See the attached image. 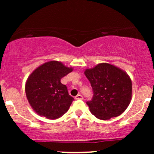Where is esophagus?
Wrapping results in <instances>:
<instances>
[{
	"mask_svg": "<svg viewBox=\"0 0 154 154\" xmlns=\"http://www.w3.org/2000/svg\"><path fill=\"white\" fill-rule=\"evenodd\" d=\"M75 98L76 100H82L83 99V97L82 95L80 94H78L77 95H76V96L75 97Z\"/></svg>",
	"mask_w": 154,
	"mask_h": 154,
	"instance_id": "34e87169",
	"label": "esophagus"
}]
</instances>
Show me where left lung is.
<instances>
[{
  "mask_svg": "<svg viewBox=\"0 0 154 154\" xmlns=\"http://www.w3.org/2000/svg\"><path fill=\"white\" fill-rule=\"evenodd\" d=\"M84 74L93 91V99L87 104L95 117L109 119L126 110L132 94V81L126 72L111 63H100L86 69Z\"/></svg>",
  "mask_w": 154,
  "mask_h": 154,
  "instance_id": "1",
  "label": "left lung"
}]
</instances>
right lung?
I'll use <instances>...</instances> for the list:
<instances>
[{"label":"right lung","mask_w":154,"mask_h":154,"mask_svg":"<svg viewBox=\"0 0 154 154\" xmlns=\"http://www.w3.org/2000/svg\"><path fill=\"white\" fill-rule=\"evenodd\" d=\"M72 71V67L61 61H50L37 67L29 75L25 83L26 96L37 114L54 119L68 111L74 98L61 79Z\"/></svg>","instance_id":"right-lung-1"}]
</instances>
